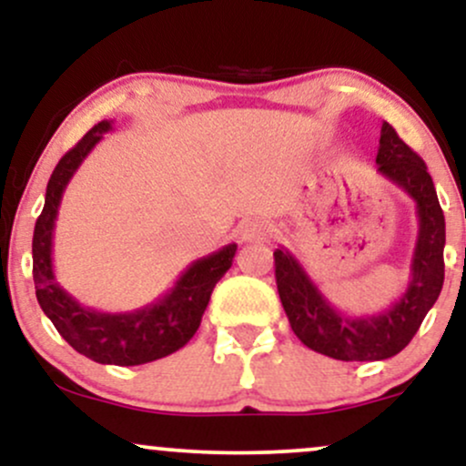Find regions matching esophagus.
<instances>
[{
	"instance_id": "esophagus-1",
	"label": "esophagus",
	"mask_w": 466,
	"mask_h": 466,
	"mask_svg": "<svg viewBox=\"0 0 466 466\" xmlns=\"http://www.w3.org/2000/svg\"><path fill=\"white\" fill-rule=\"evenodd\" d=\"M269 226H267L265 221H260V218H249V221H245L243 226H240V238L245 240V243H258V240H265L269 237Z\"/></svg>"
}]
</instances>
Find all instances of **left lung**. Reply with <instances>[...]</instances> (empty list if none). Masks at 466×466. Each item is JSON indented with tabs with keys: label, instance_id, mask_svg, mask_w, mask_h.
Returning <instances> with one entry per match:
<instances>
[{
	"label": "left lung",
	"instance_id": "8db88e82",
	"mask_svg": "<svg viewBox=\"0 0 466 466\" xmlns=\"http://www.w3.org/2000/svg\"><path fill=\"white\" fill-rule=\"evenodd\" d=\"M379 175L408 192L416 203L419 234L411 254L410 282L397 302L374 315H346L326 300L291 251H274L276 285L293 333L304 346L339 361H381L410 344L445 280V215L427 166L383 122L377 153Z\"/></svg>",
	"mask_w": 466,
	"mask_h": 466
}]
</instances>
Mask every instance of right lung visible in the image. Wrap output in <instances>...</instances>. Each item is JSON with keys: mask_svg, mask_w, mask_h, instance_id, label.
<instances>
[{"mask_svg": "<svg viewBox=\"0 0 466 466\" xmlns=\"http://www.w3.org/2000/svg\"><path fill=\"white\" fill-rule=\"evenodd\" d=\"M111 122L114 120L98 122L92 131L85 133L83 140L63 155L47 181L46 206L36 218L32 237V278L41 309L74 350L96 363L140 366L173 355L192 339L210 302L212 289L232 267L237 243L190 263L170 291L131 313L96 311L69 296L56 282L52 265L58 206L78 166L103 140L105 133L111 131Z\"/></svg>", "mask_w": 466, "mask_h": 466, "instance_id": "obj_1", "label": "right lung"}]
</instances>
